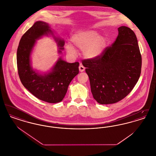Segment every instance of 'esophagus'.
<instances>
[{"label": "esophagus", "mask_w": 156, "mask_h": 156, "mask_svg": "<svg viewBox=\"0 0 156 156\" xmlns=\"http://www.w3.org/2000/svg\"><path fill=\"white\" fill-rule=\"evenodd\" d=\"M79 70L80 72H83L85 70V67H83V66H80L79 67Z\"/></svg>", "instance_id": "esophagus-1"}]
</instances>
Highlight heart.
Here are the masks:
<instances>
[{
    "instance_id": "b5f03b06",
    "label": "heart",
    "mask_w": 156,
    "mask_h": 156,
    "mask_svg": "<svg viewBox=\"0 0 156 156\" xmlns=\"http://www.w3.org/2000/svg\"><path fill=\"white\" fill-rule=\"evenodd\" d=\"M71 40L75 47L82 51L83 56L89 59L100 57L105 52L108 43L106 37L94 30L78 32L72 37ZM66 48L69 54H75V50L71 44L67 43Z\"/></svg>"
}]
</instances>
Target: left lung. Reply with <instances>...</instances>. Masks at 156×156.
I'll list each match as a JSON object with an SVG mask.
<instances>
[{
	"mask_svg": "<svg viewBox=\"0 0 156 156\" xmlns=\"http://www.w3.org/2000/svg\"><path fill=\"white\" fill-rule=\"evenodd\" d=\"M118 29L115 41L100 57L82 61L93 97L102 105L114 104L125 98L141 74V54L136 34L126 26Z\"/></svg>",
	"mask_w": 156,
	"mask_h": 156,
	"instance_id": "8db88e82",
	"label": "left lung"
}]
</instances>
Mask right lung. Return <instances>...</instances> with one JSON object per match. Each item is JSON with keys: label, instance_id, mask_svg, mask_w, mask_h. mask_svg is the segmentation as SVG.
I'll list each match as a JSON object with an SVG mask.
<instances>
[{"label": "right lung", "instance_id": "1", "mask_svg": "<svg viewBox=\"0 0 156 156\" xmlns=\"http://www.w3.org/2000/svg\"><path fill=\"white\" fill-rule=\"evenodd\" d=\"M54 33L49 24L37 21L23 35L17 51L18 73L23 86L38 99L52 104L64 99L69 84L79 73V62L68 63L61 57L44 73L31 67V55L34 47L37 40L43 36H51L59 47L58 54H62L64 40Z\"/></svg>", "mask_w": 156, "mask_h": 156}]
</instances>
